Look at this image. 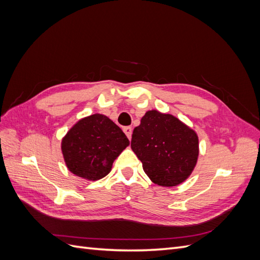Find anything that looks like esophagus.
<instances>
[{"label":"esophagus","instance_id":"1","mask_svg":"<svg viewBox=\"0 0 260 260\" xmlns=\"http://www.w3.org/2000/svg\"><path fill=\"white\" fill-rule=\"evenodd\" d=\"M123 132L125 133V136L128 137L129 140H131V136H132V128L131 127H124L123 128Z\"/></svg>","mask_w":260,"mask_h":260}]
</instances>
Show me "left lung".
<instances>
[{
    "instance_id": "left-lung-1",
    "label": "left lung",
    "mask_w": 260,
    "mask_h": 260,
    "mask_svg": "<svg viewBox=\"0 0 260 260\" xmlns=\"http://www.w3.org/2000/svg\"><path fill=\"white\" fill-rule=\"evenodd\" d=\"M131 148L152 182L176 186L191 176L199 158V137L170 114L148 111L132 133Z\"/></svg>"
}]
</instances>
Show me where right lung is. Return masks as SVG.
<instances>
[{
  "label": "right lung",
  "instance_id": "1",
  "mask_svg": "<svg viewBox=\"0 0 260 260\" xmlns=\"http://www.w3.org/2000/svg\"><path fill=\"white\" fill-rule=\"evenodd\" d=\"M130 144L122 130L102 114L77 121L61 140L66 166L74 175L95 181L107 176L113 162Z\"/></svg>",
  "mask_w": 260,
  "mask_h": 260
}]
</instances>
